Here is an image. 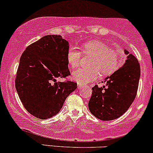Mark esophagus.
<instances>
[{
    "label": "esophagus",
    "instance_id": "obj_1",
    "mask_svg": "<svg viewBox=\"0 0 153 153\" xmlns=\"http://www.w3.org/2000/svg\"><path fill=\"white\" fill-rule=\"evenodd\" d=\"M82 87H83V86L81 85H80V84L78 85V89H80V88H82Z\"/></svg>",
    "mask_w": 153,
    "mask_h": 153
}]
</instances>
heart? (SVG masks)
I'll list each match as a JSON object with an SVG mask.
<instances>
[{
	"label": "heart",
	"mask_w": 153,
	"mask_h": 153,
	"mask_svg": "<svg viewBox=\"0 0 153 153\" xmlns=\"http://www.w3.org/2000/svg\"><path fill=\"white\" fill-rule=\"evenodd\" d=\"M82 53L93 56L90 66L93 68H79L72 74V78L78 84L85 85L94 81L99 76V71L104 75H110L118 68L120 63V55L118 51L110 48L99 40L87 42L82 47ZM82 53L75 48H69L67 60L72 68L80 65Z\"/></svg>",
	"instance_id": "b5f03b06"
}]
</instances>
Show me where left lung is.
<instances>
[{"label": "left lung", "mask_w": 153, "mask_h": 153, "mask_svg": "<svg viewBox=\"0 0 153 153\" xmlns=\"http://www.w3.org/2000/svg\"><path fill=\"white\" fill-rule=\"evenodd\" d=\"M127 60L120 68L105 79L106 87L95 85L88 102L91 113L101 120L118 118L131 105L138 88L140 66L137 58L125 50Z\"/></svg>", "instance_id": "left-lung-1"}]
</instances>
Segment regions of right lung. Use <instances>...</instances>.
Instances as JSON below:
<instances>
[{
  "instance_id": "obj_1",
  "label": "right lung",
  "mask_w": 153,
  "mask_h": 153,
  "mask_svg": "<svg viewBox=\"0 0 153 153\" xmlns=\"http://www.w3.org/2000/svg\"><path fill=\"white\" fill-rule=\"evenodd\" d=\"M68 41L58 35H48L25 48L20 58L16 88L24 108L39 119L59 113L77 83L57 78L71 75L67 53Z\"/></svg>"
}]
</instances>
